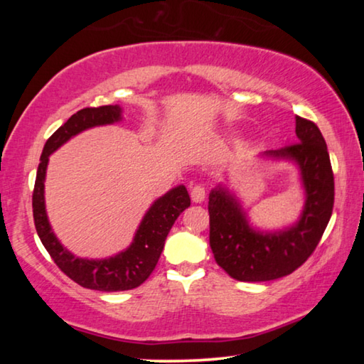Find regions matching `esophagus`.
<instances>
[{
	"label": "esophagus",
	"instance_id": "1",
	"mask_svg": "<svg viewBox=\"0 0 364 364\" xmlns=\"http://www.w3.org/2000/svg\"><path fill=\"white\" fill-rule=\"evenodd\" d=\"M191 199L196 204H200V202H204L205 199V188L200 186V184H194L193 188H191Z\"/></svg>",
	"mask_w": 364,
	"mask_h": 364
}]
</instances>
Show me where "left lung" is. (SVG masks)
Here are the masks:
<instances>
[{"label": "left lung", "instance_id": "1", "mask_svg": "<svg viewBox=\"0 0 364 364\" xmlns=\"http://www.w3.org/2000/svg\"><path fill=\"white\" fill-rule=\"evenodd\" d=\"M299 143L260 157L297 165L305 204L294 225L276 231L252 226L234 191L225 184L208 194L210 247L215 262L232 279L273 281L291 274L313 254L328 226L334 207V175L326 141L315 123L295 117Z\"/></svg>", "mask_w": 364, "mask_h": 364}]
</instances>
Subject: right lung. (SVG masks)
Instances as JSON below:
<instances>
[{"mask_svg": "<svg viewBox=\"0 0 364 364\" xmlns=\"http://www.w3.org/2000/svg\"><path fill=\"white\" fill-rule=\"evenodd\" d=\"M123 109L115 106L86 107L73 114L51 134L43 147L32 197L35 228L48 254L60 271L86 289L101 292L130 291L143 284L156 268L171 226L191 205L188 189L180 184L152 202L125 250L107 258H82L67 250L49 225L45 205V180L49 156L85 130L120 122Z\"/></svg>", "mask_w": 364, "mask_h": 364, "instance_id": "1", "label": "right lung"}]
</instances>
